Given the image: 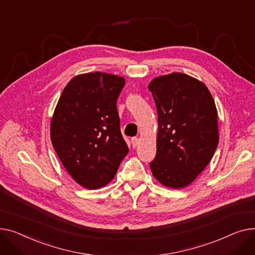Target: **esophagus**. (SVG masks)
I'll use <instances>...</instances> for the list:
<instances>
[{
	"mask_svg": "<svg viewBox=\"0 0 255 255\" xmlns=\"http://www.w3.org/2000/svg\"><path fill=\"white\" fill-rule=\"evenodd\" d=\"M139 142H140L139 138H137V137H133V138H131V144H132V147H137V146H138V144H139Z\"/></svg>",
	"mask_w": 255,
	"mask_h": 255,
	"instance_id": "esophagus-1",
	"label": "esophagus"
}]
</instances>
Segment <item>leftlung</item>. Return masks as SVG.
I'll list each match as a JSON object with an SVG mask.
<instances>
[{"label": "left lung", "instance_id": "left-lung-1", "mask_svg": "<svg viewBox=\"0 0 255 255\" xmlns=\"http://www.w3.org/2000/svg\"><path fill=\"white\" fill-rule=\"evenodd\" d=\"M148 88L158 117L151 172L162 185L183 188L204 171L217 148L214 100L202 81L183 73L156 77Z\"/></svg>", "mask_w": 255, "mask_h": 255}]
</instances>
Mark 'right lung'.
Segmentation results:
<instances>
[{
    "label": "right lung",
    "instance_id": "right-lung-1",
    "mask_svg": "<svg viewBox=\"0 0 255 255\" xmlns=\"http://www.w3.org/2000/svg\"><path fill=\"white\" fill-rule=\"evenodd\" d=\"M124 77L86 73L66 85L55 107L50 138L71 177L87 189L107 185L128 152L116 103Z\"/></svg>",
    "mask_w": 255,
    "mask_h": 255
}]
</instances>
